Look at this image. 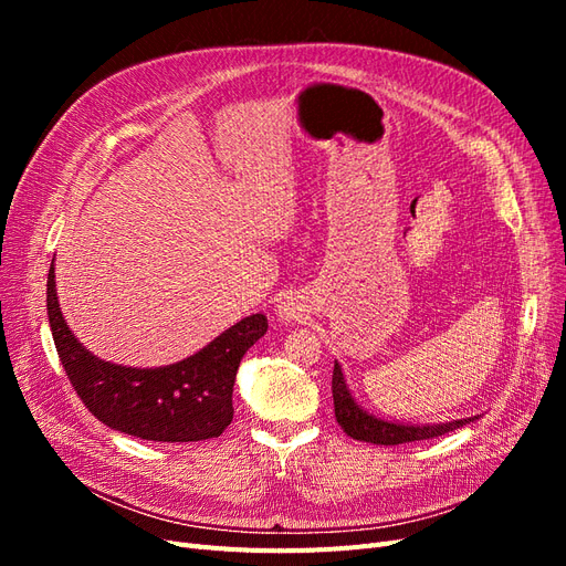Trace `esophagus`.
<instances>
[{
    "instance_id": "esophagus-1",
    "label": "esophagus",
    "mask_w": 566,
    "mask_h": 566,
    "mask_svg": "<svg viewBox=\"0 0 566 566\" xmlns=\"http://www.w3.org/2000/svg\"><path fill=\"white\" fill-rule=\"evenodd\" d=\"M302 304L295 297H285L283 302H279L276 306V318L281 323H295L302 318Z\"/></svg>"
}]
</instances>
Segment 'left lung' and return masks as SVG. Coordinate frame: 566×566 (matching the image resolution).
I'll return each mask as SVG.
<instances>
[{
    "label": "left lung",
    "instance_id": "8db88e82",
    "mask_svg": "<svg viewBox=\"0 0 566 566\" xmlns=\"http://www.w3.org/2000/svg\"><path fill=\"white\" fill-rule=\"evenodd\" d=\"M333 403H335L337 424L345 430L347 437L358 441L380 443V447H397V443L441 437L458 430V427H465L479 420V416H472V418H460L451 422L420 424V422H399V420H385L380 416H373L370 410H366L354 399V394L345 380V373H342V366L337 361L333 368Z\"/></svg>",
    "mask_w": 566,
    "mask_h": 566
}]
</instances>
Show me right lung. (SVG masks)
Here are the masks:
<instances>
[{
    "label": "right lung",
    "instance_id": "1",
    "mask_svg": "<svg viewBox=\"0 0 566 566\" xmlns=\"http://www.w3.org/2000/svg\"><path fill=\"white\" fill-rule=\"evenodd\" d=\"M46 316L61 364L92 413L111 430L148 441H202L233 420V385L245 352L269 323L245 316L184 361L134 368L94 356L67 328L56 295L54 260L46 279Z\"/></svg>",
    "mask_w": 566,
    "mask_h": 566
}]
</instances>
